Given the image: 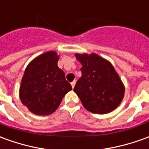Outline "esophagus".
<instances>
[{"mask_svg": "<svg viewBox=\"0 0 149 149\" xmlns=\"http://www.w3.org/2000/svg\"><path fill=\"white\" fill-rule=\"evenodd\" d=\"M75 85H76V81H73L72 82H71V85H72V88H74Z\"/></svg>", "mask_w": 149, "mask_h": 149, "instance_id": "esophagus-1", "label": "esophagus"}]
</instances>
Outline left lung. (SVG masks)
I'll return each instance as SVG.
<instances>
[{
    "mask_svg": "<svg viewBox=\"0 0 149 149\" xmlns=\"http://www.w3.org/2000/svg\"><path fill=\"white\" fill-rule=\"evenodd\" d=\"M75 56L82 65V75L73 90L83 107L94 114H107L116 109L124 97L125 88L113 65L94 53Z\"/></svg>",
    "mask_w": 149,
    "mask_h": 149,
    "instance_id": "obj_1",
    "label": "left lung"
}]
</instances>
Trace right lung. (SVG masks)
Listing matches in <instances>:
<instances>
[{
    "label": "right lung",
    "mask_w": 149,
    "mask_h": 149,
    "mask_svg": "<svg viewBox=\"0 0 149 149\" xmlns=\"http://www.w3.org/2000/svg\"><path fill=\"white\" fill-rule=\"evenodd\" d=\"M58 60L56 52H47L34 59L25 70L19 96L33 114H52L64 95L72 90L64 72L57 65Z\"/></svg>",
    "instance_id": "1"
}]
</instances>
